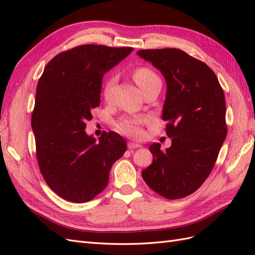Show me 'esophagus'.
Masks as SVG:
<instances>
[{
    "instance_id": "obj_1",
    "label": "esophagus",
    "mask_w": 255,
    "mask_h": 255,
    "mask_svg": "<svg viewBox=\"0 0 255 255\" xmlns=\"http://www.w3.org/2000/svg\"><path fill=\"white\" fill-rule=\"evenodd\" d=\"M140 144L138 143H135V142H128V148L130 150V149H137V148H140Z\"/></svg>"
}]
</instances>
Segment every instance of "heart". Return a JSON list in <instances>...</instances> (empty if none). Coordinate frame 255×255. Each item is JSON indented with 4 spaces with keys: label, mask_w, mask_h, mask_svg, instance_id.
Segmentation results:
<instances>
[{
    "label": "heart",
    "mask_w": 255,
    "mask_h": 255,
    "mask_svg": "<svg viewBox=\"0 0 255 255\" xmlns=\"http://www.w3.org/2000/svg\"><path fill=\"white\" fill-rule=\"evenodd\" d=\"M133 79L138 86L141 88V90L151 82L159 80L158 75L154 72L152 69L144 66L138 67L136 69V70L133 72ZM115 83H116L115 75H112L111 78L106 81L105 88H104L105 98L109 97L110 91L115 85ZM146 121H148V119L142 117V116H126V117H122L115 123V128L121 134H125L127 136L139 139V138H142L144 135L143 126L145 125Z\"/></svg>",
    "instance_id": "b5f03b06"
}]
</instances>
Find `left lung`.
Masks as SVG:
<instances>
[{
  "instance_id": "8db88e82",
  "label": "left lung",
  "mask_w": 255,
  "mask_h": 255,
  "mask_svg": "<svg viewBox=\"0 0 255 255\" xmlns=\"http://www.w3.org/2000/svg\"><path fill=\"white\" fill-rule=\"evenodd\" d=\"M167 83L163 120L172 138L165 151L149 146L152 164L141 175L161 197L180 199L195 192L212 172L227 136L226 100L217 76L203 61L179 49L140 50Z\"/></svg>"
}]
</instances>
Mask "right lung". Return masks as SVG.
Segmentation results:
<instances>
[{
	"label": "right lung",
	"mask_w": 255,
	"mask_h": 255,
	"mask_svg": "<svg viewBox=\"0 0 255 255\" xmlns=\"http://www.w3.org/2000/svg\"><path fill=\"white\" fill-rule=\"evenodd\" d=\"M134 49L84 44L61 52L38 81L32 128L40 172L59 197L88 202L109 184L110 170L127 150L115 132L96 138L85 132L100 105L104 73Z\"/></svg>",
	"instance_id": "add662e5"
}]
</instances>
